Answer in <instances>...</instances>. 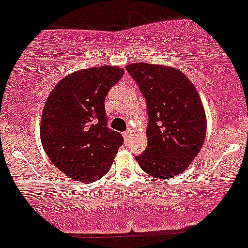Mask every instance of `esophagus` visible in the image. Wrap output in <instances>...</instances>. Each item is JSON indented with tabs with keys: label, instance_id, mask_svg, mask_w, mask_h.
<instances>
[{
	"label": "esophagus",
	"instance_id": "34e87169",
	"mask_svg": "<svg viewBox=\"0 0 248 248\" xmlns=\"http://www.w3.org/2000/svg\"><path fill=\"white\" fill-rule=\"evenodd\" d=\"M130 132H126V133H124V141L126 142H128L130 140Z\"/></svg>",
	"mask_w": 248,
	"mask_h": 248
}]
</instances>
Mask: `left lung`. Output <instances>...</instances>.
Instances as JSON below:
<instances>
[{
  "label": "left lung",
  "instance_id": "obj_1",
  "mask_svg": "<svg viewBox=\"0 0 248 248\" xmlns=\"http://www.w3.org/2000/svg\"><path fill=\"white\" fill-rule=\"evenodd\" d=\"M126 69L148 104V145L135 157L137 163L155 178H174L192 164L205 139L207 118L199 92L170 65L140 62Z\"/></svg>",
  "mask_w": 248,
  "mask_h": 248
}]
</instances>
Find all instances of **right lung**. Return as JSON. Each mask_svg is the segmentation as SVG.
<instances>
[{
  "mask_svg": "<svg viewBox=\"0 0 248 248\" xmlns=\"http://www.w3.org/2000/svg\"><path fill=\"white\" fill-rule=\"evenodd\" d=\"M122 76V68L109 64L75 71L60 80L47 98L41 144L68 178L90 184L111 169L124 137L106 127L104 103Z\"/></svg>",
  "mask_w": 248,
  "mask_h": 248,
  "instance_id": "right-lung-1",
  "label": "right lung"
}]
</instances>
